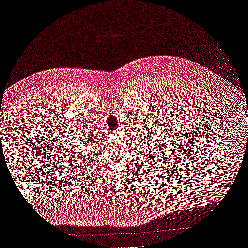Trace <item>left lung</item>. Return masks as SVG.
Listing matches in <instances>:
<instances>
[{"instance_id":"left-lung-1","label":"left lung","mask_w":248,"mask_h":248,"mask_svg":"<svg viewBox=\"0 0 248 248\" xmlns=\"http://www.w3.org/2000/svg\"><path fill=\"white\" fill-rule=\"evenodd\" d=\"M146 131H147V128H146ZM151 137H153V133H150V134L144 133V137L141 138V140H142V141H146V142H147V140H148V139H147V138H149V140H151Z\"/></svg>"}]
</instances>
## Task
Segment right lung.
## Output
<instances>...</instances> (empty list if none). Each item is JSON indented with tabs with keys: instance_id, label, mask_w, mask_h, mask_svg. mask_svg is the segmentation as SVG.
Returning <instances> with one entry per match:
<instances>
[{
	"instance_id": "add662e5",
	"label": "right lung",
	"mask_w": 248,
	"mask_h": 248,
	"mask_svg": "<svg viewBox=\"0 0 248 248\" xmlns=\"http://www.w3.org/2000/svg\"><path fill=\"white\" fill-rule=\"evenodd\" d=\"M96 137V138H94V137H90V138H82L81 139V140H78V144H77V146H82V145H85V144H87V145H90V144H92V142L94 141V140H96L95 139H98V136H95ZM73 147V146H72ZM71 153V152H73L72 151V148L69 150L68 148H67L66 149V151H65V153ZM67 155V154H66ZM73 157V156H72ZM73 158H74V157H73Z\"/></svg>"
}]
</instances>
